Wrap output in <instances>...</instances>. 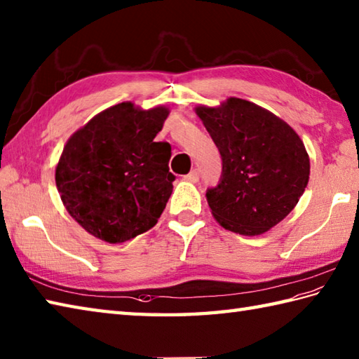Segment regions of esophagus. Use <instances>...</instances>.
Wrapping results in <instances>:
<instances>
[{
    "instance_id": "34e87169",
    "label": "esophagus",
    "mask_w": 359,
    "mask_h": 359,
    "mask_svg": "<svg viewBox=\"0 0 359 359\" xmlns=\"http://www.w3.org/2000/svg\"><path fill=\"white\" fill-rule=\"evenodd\" d=\"M184 180L186 181H190V182H196V181H198L200 180V172L198 170H192V172H189L187 175H186V177H184Z\"/></svg>"
}]
</instances>
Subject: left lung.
Returning <instances> with one entry per match:
<instances>
[{"label":"left lung","instance_id":"8db88e82","mask_svg":"<svg viewBox=\"0 0 359 359\" xmlns=\"http://www.w3.org/2000/svg\"><path fill=\"white\" fill-rule=\"evenodd\" d=\"M222 155V177L206 190L212 215L223 228L259 236L294 209L309 184L310 159L301 137L268 109L231 97L198 107Z\"/></svg>","mask_w":359,"mask_h":359}]
</instances>
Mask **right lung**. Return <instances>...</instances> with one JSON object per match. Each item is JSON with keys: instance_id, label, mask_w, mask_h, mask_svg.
<instances>
[{"instance_id": "1", "label": "right lung", "mask_w": 359, "mask_h": 359, "mask_svg": "<svg viewBox=\"0 0 359 359\" xmlns=\"http://www.w3.org/2000/svg\"><path fill=\"white\" fill-rule=\"evenodd\" d=\"M169 109L114 105L69 137L55 182L71 217L94 237L122 243L158 223L172 195V147L155 142Z\"/></svg>"}]
</instances>
